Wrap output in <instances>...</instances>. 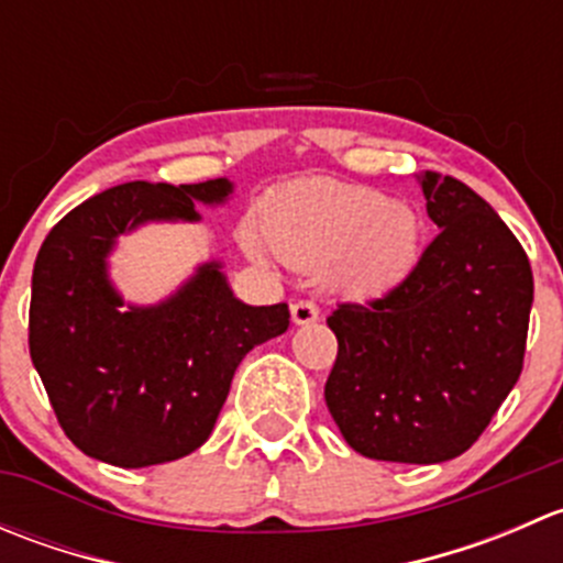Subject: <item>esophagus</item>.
<instances>
[{
    "mask_svg": "<svg viewBox=\"0 0 563 563\" xmlns=\"http://www.w3.org/2000/svg\"><path fill=\"white\" fill-rule=\"evenodd\" d=\"M318 316H321V310H318L316 302H308V299H299V302L291 305V321L299 323V327L318 321Z\"/></svg>",
    "mask_w": 563,
    "mask_h": 563,
    "instance_id": "1",
    "label": "esophagus"
}]
</instances>
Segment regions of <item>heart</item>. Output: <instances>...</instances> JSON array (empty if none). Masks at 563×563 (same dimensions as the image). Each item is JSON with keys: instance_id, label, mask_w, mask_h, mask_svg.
Wrapping results in <instances>:
<instances>
[{"instance_id": "b5f03b06", "label": "heart", "mask_w": 563, "mask_h": 563, "mask_svg": "<svg viewBox=\"0 0 563 563\" xmlns=\"http://www.w3.org/2000/svg\"><path fill=\"white\" fill-rule=\"evenodd\" d=\"M264 236L247 231L245 247L266 261L272 247L299 266L332 264V286L351 299L395 291L422 253V220L408 203L351 185H299L264 207Z\"/></svg>"}]
</instances>
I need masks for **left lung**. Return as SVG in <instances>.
<instances>
[{"mask_svg":"<svg viewBox=\"0 0 563 563\" xmlns=\"http://www.w3.org/2000/svg\"><path fill=\"white\" fill-rule=\"evenodd\" d=\"M422 192L439 236L395 291L327 318L338 360L323 397L351 450L428 465L463 455L518 384L533 275L468 185L424 172Z\"/></svg>","mask_w":563,"mask_h":563,"instance_id":"8db88e82","label":"left lung"}]
</instances>
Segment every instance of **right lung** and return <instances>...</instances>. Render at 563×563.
I'll return each mask as SVG.
<instances>
[{
	"label": "right lung",
	"instance_id": "add662e5",
	"mask_svg": "<svg viewBox=\"0 0 563 563\" xmlns=\"http://www.w3.org/2000/svg\"><path fill=\"white\" fill-rule=\"evenodd\" d=\"M229 192V179L128 181L78 203L45 236L32 272L30 354L84 455L119 468L190 455L212 433L247 351L288 329L286 302H240L218 261L152 308L124 305L108 280L119 234L146 220H198V201L223 203Z\"/></svg>",
	"mask_w": 563,
	"mask_h": 563
}]
</instances>
